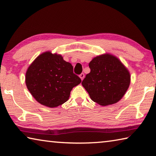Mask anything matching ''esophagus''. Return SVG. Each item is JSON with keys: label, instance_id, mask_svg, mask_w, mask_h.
<instances>
[{"label": "esophagus", "instance_id": "obj_1", "mask_svg": "<svg viewBox=\"0 0 156 156\" xmlns=\"http://www.w3.org/2000/svg\"><path fill=\"white\" fill-rule=\"evenodd\" d=\"M79 76H80L81 80H83V79H84V73H81V74Z\"/></svg>", "mask_w": 156, "mask_h": 156}]
</instances>
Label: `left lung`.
Instances as JSON below:
<instances>
[{
  "instance_id": "obj_1",
  "label": "left lung",
  "mask_w": 156,
  "mask_h": 156,
  "mask_svg": "<svg viewBox=\"0 0 156 156\" xmlns=\"http://www.w3.org/2000/svg\"><path fill=\"white\" fill-rule=\"evenodd\" d=\"M91 72L82 85L90 98L101 106L115 104L122 98L129 87L131 75L118 58L109 53L94 57L89 62Z\"/></svg>"
}]
</instances>
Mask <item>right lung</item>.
<instances>
[{
  "label": "right lung",
  "instance_id": "add662e5",
  "mask_svg": "<svg viewBox=\"0 0 156 156\" xmlns=\"http://www.w3.org/2000/svg\"><path fill=\"white\" fill-rule=\"evenodd\" d=\"M81 83L73 66L62 55L47 51L36 58L25 73L27 88L37 102L50 108L69 100L71 91Z\"/></svg>",
  "mask_w": 156,
  "mask_h": 156
}]
</instances>
